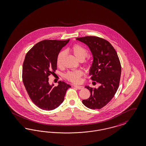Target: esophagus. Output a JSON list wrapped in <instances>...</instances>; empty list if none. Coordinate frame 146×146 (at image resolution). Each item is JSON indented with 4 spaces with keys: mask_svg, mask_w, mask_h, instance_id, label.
Returning <instances> with one entry per match:
<instances>
[{
    "mask_svg": "<svg viewBox=\"0 0 146 146\" xmlns=\"http://www.w3.org/2000/svg\"><path fill=\"white\" fill-rule=\"evenodd\" d=\"M74 87L78 89H82L84 88L82 86H79V85H75Z\"/></svg>",
    "mask_w": 146,
    "mask_h": 146,
    "instance_id": "1",
    "label": "esophagus"
}]
</instances>
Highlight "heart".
<instances>
[{"label": "heart", "instance_id": "1", "mask_svg": "<svg viewBox=\"0 0 146 146\" xmlns=\"http://www.w3.org/2000/svg\"><path fill=\"white\" fill-rule=\"evenodd\" d=\"M71 51L75 56V57L78 60H84V59L88 56V51L82 46L80 44H75L72 47ZM65 56V52L62 51L59 53L57 59V64L58 66H60L62 65L63 59ZM82 75V72L80 70H76L74 71L68 72L65 77L71 82L74 83H78L81 81V77Z\"/></svg>", "mask_w": 146, "mask_h": 146}]
</instances>
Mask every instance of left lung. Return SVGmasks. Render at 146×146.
I'll return each mask as SVG.
<instances>
[{"instance_id": "left-lung-1", "label": "left lung", "mask_w": 146, "mask_h": 146, "mask_svg": "<svg viewBox=\"0 0 146 146\" xmlns=\"http://www.w3.org/2000/svg\"><path fill=\"white\" fill-rule=\"evenodd\" d=\"M76 40L86 44L93 56L89 69L91 79L100 84L98 88L86 86L90 96L82 103L90 109H100L106 105L115 95L120 81L121 65L117 53L107 40L96 36H85Z\"/></svg>"}]
</instances>
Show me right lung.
I'll list each match as a JSON object with an SVG mask.
<instances>
[{"mask_svg":"<svg viewBox=\"0 0 146 146\" xmlns=\"http://www.w3.org/2000/svg\"><path fill=\"white\" fill-rule=\"evenodd\" d=\"M67 40L40 41L25 55L22 79L25 89L33 103L46 111L54 110L63 102L66 92L71 86L63 81L57 87L50 84L48 76L57 70V57Z\"/></svg>","mask_w":146,"mask_h":146,"instance_id":"obj_1","label":"right lung"}]
</instances>
